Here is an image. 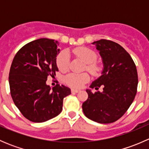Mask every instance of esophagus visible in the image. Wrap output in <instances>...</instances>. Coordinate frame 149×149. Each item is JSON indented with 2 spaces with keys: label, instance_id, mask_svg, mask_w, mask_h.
Returning <instances> with one entry per match:
<instances>
[{
  "label": "esophagus",
  "instance_id": "1",
  "mask_svg": "<svg viewBox=\"0 0 149 149\" xmlns=\"http://www.w3.org/2000/svg\"><path fill=\"white\" fill-rule=\"evenodd\" d=\"M80 91H81V90L76 89V88H72V89H71V92L72 93H78V92H79Z\"/></svg>",
  "mask_w": 149,
  "mask_h": 149
}]
</instances>
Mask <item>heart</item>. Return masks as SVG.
<instances>
[{"instance_id":"obj_1","label":"heart","mask_w":149,"mask_h":149,"mask_svg":"<svg viewBox=\"0 0 149 149\" xmlns=\"http://www.w3.org/2000/svg\"><path fill=\"white\" fill-rule=\"evenodd\" d=\"M73 55L78 58L83 60L86 63V69L92 74H97L100 71V67L95 63L97 60V54L92 49L88 47H80L75 48L72 51ZM57 65L58 68L62 71H65L68 68L69 65V56L66 51H63L57 57ZM65 82L69 86L73 87L79 88L81 87L84 84L89 80V76L88 73H70L68 75L65 79Z\"/></svg>"}]
</instances>
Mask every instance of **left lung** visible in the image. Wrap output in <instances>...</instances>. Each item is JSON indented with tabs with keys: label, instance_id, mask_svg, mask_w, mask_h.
Here are the masks:
<instances>
[{
	"label": "left lung",
	"instance_id": "8db88e82",
	"mask_svg": "<svg viewBox=\"0 0 149 149\" xmlns=\"http://www.w3.org/2000/svg\"><path fill=\"white\" fill-rule=\"evenodd\" d=\"M102 60V76L86 89L88 100L82 104L86 118L99 123H114L121 118L133 103L137 92L136 66L128 52L115 42L100 40L94 42Z\"/></svg>",
	"mask_w": 149,
	"mask_h": 149
}]
</instances>
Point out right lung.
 Returning a JSON list of instances; mask_svg holds the SVG:
<instances>
[{
  "label": "right lung",
  "mask_w": 149,
  "mask_h": 149,
  "mask_svg": "<svg viewBox=\"0 0 149 149\" xmlns=\"http://www.w3.org/2000/svg\"><path fill=\"white\" fill-rule=\"evenodd\" d=\"M58 41L47 38L34 40L22 47L15 55L9 72V86L13 101L22 115L34 123H43L58 116L63 99L70 89L57 84H46L49 76L58 70L56 57Z\"/></svg>",
  "instance_id": "obj_1"
}]
</instances>
